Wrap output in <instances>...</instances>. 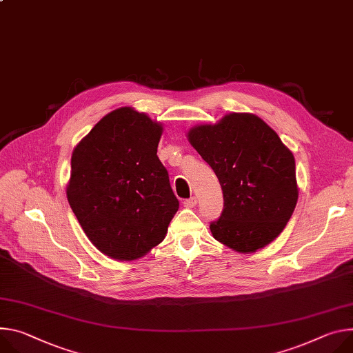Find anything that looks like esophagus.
I'll return each mask as SVG.
<instances>
[{"label": "esophagus", "instance_id": "34e87169", "mask_svg": "<svg viewBox=\"0 0 353 353\" xmlns=\"http://www.w3.org/2000/svg\"><path fill=\"white\" fill-rule=\"evenodd\" d=\"M196 204H197V199H196V197L187 199V200H184V203H183V205H184L185 208H194Z\"/></svg>", "mask_w": 353, "mask_h": 353}]
</instances>
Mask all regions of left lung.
Here are the masks:
<instances>
[{"instance_id":"left-lung-1","label":"left lung","mask_w":353,"mask_h":353,"mask_svg":"<svg viewBox=\"0 0 353 353\" xmlns=\"http://www.w3.org/2000/svg\"><path fill=\"white\" fill-rule=\"evenodd\" d=\"M187 139L222 188L223 210L210 225L212 236L239 253L274 241L299 200L294 156L279 135L258 115L231 112L190 128Z\"/></svg>"}]
</instances>
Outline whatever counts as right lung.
<instances>
[{"mask_svg":"<svg viewBox=\"0 0 353 353\" xmlns=\"http://www.w3.org/2000/svg\"><path fill=\"white\" fill-rule=\"evenodd\" d=\"M163 125L132 107L103 117L76 145L66 194L101 253L131 262L162 242L179 210L157 157Z\"/></svg>","mask_w":353,"mask_h":353,"instance_id":"add662e5","label":"right lung"}]
</instances>
